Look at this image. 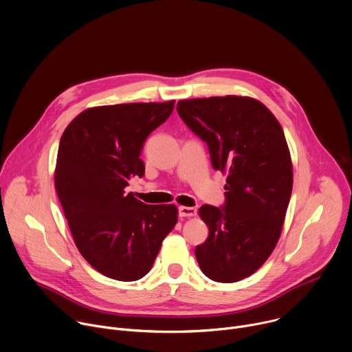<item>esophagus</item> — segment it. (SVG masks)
Wrapping results in <instances>:
<instances>
[{"label": "esophagus", "instance_id": "esophagus-1", "mask_svg": "<svg viewBox=\"0 0 352 352\" xmlns=\"http://www.w3.org/2000/svg\"><path fill=\"white\" fill-rule=\"evenodd\" d=\"M178 212L181 217H195L197 210L195 207H186V206H181L178 208Z\"/></svg>", "mask_w": 352, "mask_h": 352}]
</instances>
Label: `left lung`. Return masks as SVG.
Segmentation results:
<instances>
[{
	"instance_id": "obj_1",
	"label": "left lung",
	"mask_w": 352,
	"mask_h": 352,
	"mask_svg": "<svg viewBox=\"0 0 352 352\" xmlns=\"http://www.w3.org/2000/svg\"><path fill=\"white\" fill-rule=\"evenodd\" d=\"M177 110L207 144L214 170L226 174L223 206L199 208L208 238L196 246V260L211 280H242L274 252L290 201L293 166L282 126L249 96L185 99Z\"/></svg>"
}]
</instances>
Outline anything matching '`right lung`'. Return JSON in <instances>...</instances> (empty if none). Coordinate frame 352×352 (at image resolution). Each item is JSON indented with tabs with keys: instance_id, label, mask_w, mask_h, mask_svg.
<instances>
[{
	"instance_id": "obj_1",
	"label": "right lung",
	"mask_w": 352,
	"mask_h": 352,
	"mask_svg": "<svg viewBox=\"0 0 352 352\" xmlns=\"http://www.w3.org/2000/svg\"><path fill=\"white\" fill-rule=\"evenodd\" d=\"M174 100L89 107L66 127L58 149L55 188L74 243L102 275L144 278L178 218L174 204L149 206L126 193L142 178L141 152Z\"/></svg>"
}]
</instances>
